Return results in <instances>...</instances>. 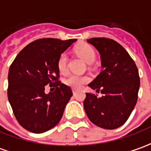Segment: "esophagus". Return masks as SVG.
I'll return each mask as SVG.
<instances>
[{
	"label": "esophagus",
	"mask_w": 151,
	"mask_h": 151,
	"mask_svg": "<svg viewBox=\"0 0 151 151\" xmlns=\"http://www.w3.org/2000/svg\"><path fill=\"white\" fill-rule=\"evenodd\" d=\"M76 93H77V90H76V89H73V95H75Z\"/></svg>",
	"instance_id": "obj_1"
}]
</instances>
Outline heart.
<instances>
[{"mask_svg":"<svg viewBox=\"0 0 151 151\" xmlns=\"http://www.w3.org/2000/svg\"><path fill=\"white\" fill-rule=\"evenodd\" d=\"M76 53L86 63H93L96 58V54L93 48L89 45L87 44H81L79 45L76 47ZM67 63H68V55L65 53L61 54L59 57L58 62V67L59 71L64 73L67 70ZM89 78L86 76H82L76 74V73H72L68 76L64 80L65 84L68 86L72 87L73 88H79L84 83L88 82Z\"/></svg>","mask_w":151,"mask_h":151,"instance_id":"heart-1","label":"heart"}]
</instances>
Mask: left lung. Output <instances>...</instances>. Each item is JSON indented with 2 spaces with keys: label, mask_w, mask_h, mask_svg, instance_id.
I'll return each mask as SVG.
<instances>
[{
  "label": "left lung",
  "mask_w": 151,
  "mask_h": 151,
  "mask_svg": "<svg viewBox=\"0 0 151 151\" xmlns=\"http://www.w3.org/2000/svg\"><path fill=\"white\" fill-rule=\"evenodd\" d=\"M99 52L102 71L88 87L101 92L98 97L86 93L85 112L96 126L116 129L127 121L137 101L140 78L136 63L120 44L106 38L87 40Z\"/></svg>",
  "instance_id": "8db88e82"
}]
</instances>
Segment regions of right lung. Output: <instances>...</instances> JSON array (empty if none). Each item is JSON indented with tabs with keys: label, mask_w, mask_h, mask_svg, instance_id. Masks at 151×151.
I'll use <instances>...</instances> for the list:
<instances>
[{
	"label": "right lung",
	"mask_w": 151,
	"mask_h": 151,
	"mask_svg": "<svg viewBox=\"0 0 151 151\" xmlns=\"http://www.w3.org/2000/svg\"><path fill=\"white\" fill-rule=\"evenodd\" d=\"M76 39L61 40L46 38L25 46L11 63L8 73V100L19 124L33 133H43L62 118L73 96L71 88L58 81L61 54ZM55 91L45 93L47 84Z\"/></svg>",
	"instance_id": "obj_1"
}]
</instances>
